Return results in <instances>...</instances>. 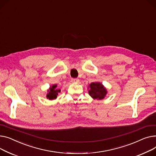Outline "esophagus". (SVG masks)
Masks as SVG:
<instances>
[{
  "label": "esophagus",
  "mask_w": 156,
  "mask_h": 156,
  "mask_svg": "<svg viewBox=\"0 0 156 156\" xmlns=\"http://www.w3.org/2000/svg\"><path fill=\"white\" fill-rule=\"evenodd\" d=\"M71 81H72V82H76V83H77V82H79V79H77V78H74V79H71Z\"/></svg>",
  "instance_id": "1"
}]
</instances>
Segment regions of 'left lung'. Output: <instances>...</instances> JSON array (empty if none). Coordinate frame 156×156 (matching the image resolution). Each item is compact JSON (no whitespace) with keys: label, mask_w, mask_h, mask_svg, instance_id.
<instances>
[{"label":"left lung","mask_w":156,"mask_h":156,"mask_svg":"<svg viewBox=\"0 0 156 156\" xmlns=\"http://www.w3.org/2000/svg\"><path fill=\"white\" fill-rule=\"evenodd\" d=\"M89 90V95L94 99H102L106 96L107 91L99 82H93L90 85Z\"/></svg>","instance_id":"8db88e82"}]
</instances>
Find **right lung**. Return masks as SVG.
I'll list each match as a JSON object with an SVG mask.
<instances>
[{
    "instance_id": "right-lung-1",
    "label": "right lung",
    "mask_w": 156,
    "mask_h": 156,
    "mask_svg": "<svg viewBox=\"0 0 156 156\" xmlns=\"http://www.w3.org/2000/svg\"><path fill=\"white\" fill-rule=\"evenodd\" d=\"M57 87L56 85H53L51 87H50L49 93L47 94V98H48L49 99H54L57 98V96L58 95V93L60 92V90L58 89H55V88Z\"/></svg>"
}]
</instances>
